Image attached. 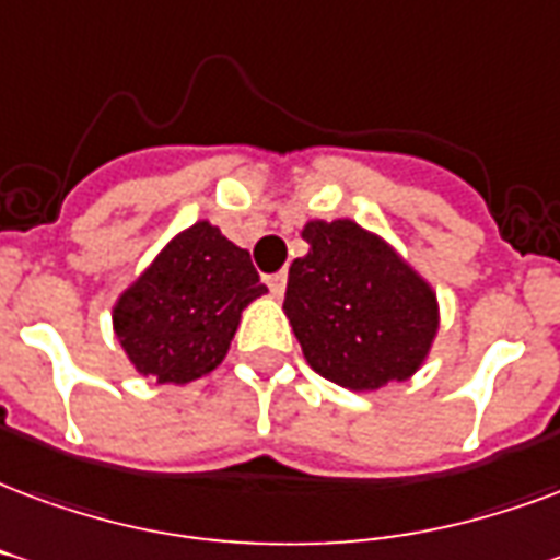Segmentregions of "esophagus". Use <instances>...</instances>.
I'll use <instances>...</instances> for the list:
<instances>
[{
  "mask_svg": "<svg viewBox=\"0 0 560 560\" xmlns=\"http://www.w3.org/2000/svg\"><path fill=\"white\" fill-rule=\"evenodd\" d=\"M267 284L272 296H281L284 288H288V272H272V276H267Z\"/></svg>",
  "mask_w": 560,
  "mask_h": 560,
  "instance_id": "1",
  "label": "esophagus"
}]
</instances>
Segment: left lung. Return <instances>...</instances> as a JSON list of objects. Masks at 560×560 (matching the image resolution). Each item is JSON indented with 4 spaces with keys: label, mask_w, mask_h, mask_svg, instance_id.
I'll list each match as a JSON object with an SVG mask.
<instances>
[{
    "label": "left lung",
    "mask_w": 560,
    "mask_h": 560,
    "mask_svg": "<svg viewBox=\"0 0 560 560\" xmlns=\"http://www.w3.org/2000/svg\"><path fill=\"white\" fill-rule=\"evenodd\" d=\"M308 255L291 264L284 314L305 362L350 392L404 383L439 332L430 281L353 219H308Z\"/></svg>",
    "instance_id": "1"
}]
</instances>
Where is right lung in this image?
Segmentation results:
<instances>
[{
    "label": "right lung",
    "instance_id": "add662e5",
    "mask_svg": "<svg viewBox=\"0 0 560 560\" xmlns=\"http://www.w3.org/2000/svg\"><path fill=\"white\" fill-rule=\"evenodd\" d=\"M264 293L246 248L201 219L168 240L115 300L112 329L139 374L186 385L222 364L243 308Z\"/></svg>",
    "mask_w": 560,
    "mask_h": 560
}]
</instances>
